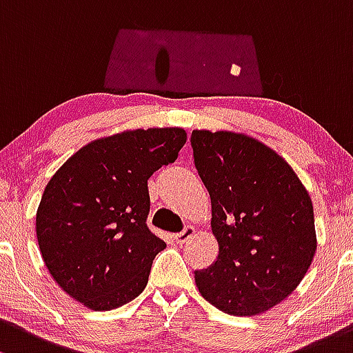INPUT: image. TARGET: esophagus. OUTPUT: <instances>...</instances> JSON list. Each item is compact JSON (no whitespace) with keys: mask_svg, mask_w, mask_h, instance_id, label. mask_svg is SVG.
Wrapping results in <instances>:
<instances>
[{"mask_svg":"<svg viewBox=\"0 0 353 353\" xmlns=\"http://www.w3.org/2000/svg\"><path fill=\"white\" fill-rule=\"evenodd\" d=\"M192 236H194V228H192V226H186L183 232L174 235V240H176V243L183 245V243H186L189 239H192Z\"/></svg>","mask_w":353,"mask_h":353,"instance_id":"obj_1","label":"esophagus"}]
</instances>
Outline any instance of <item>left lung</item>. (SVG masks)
<instances>
[{
	"mask_svg": "<svg viewBox=\"0 0 353 353\" xmlns=\"http://www.w3.org/2000/svg\"><path fill=\"white\" fill-rule=\"evenodd\" d=\"M194 165L211 199L218 257L196 285L223 313L254 316L288 298L316 250L313 203L291 165L259 140L194 130Z\"/></svg>",
	"mask_w": 353,
	"mask_h": 353,
	"instance_id": "left-lung-1",
	"label": "left lung"
}]
</instances>
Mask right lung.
Instances as JSON below:
<instances>
[{"label":"right lung","mask_w":353,"mask_h":353,"mask_svg":"<svg viewBox=\"0 0 353 353\" xmlns=\"http://www.w3.org/2000/svg\"><path fill=\"white\" fill-rule=\"evenodd\" d=\"M184 143L183 128L132 130L88 143L54 174L37 210V240L70 298L110 311L145 289L165 248L147 226V181Z\"/></svg>","instance_id":"obj_1"}]
</instances>
